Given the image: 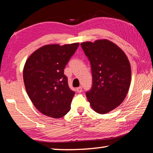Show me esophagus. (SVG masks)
<instances>
[{
	"instance_id": "1",
	"label": "esophagus",
	"mask_w": 153,
	"mask_h": 153,
	"mask_svg": "<svg viewBox=\"0 0 153 153\" xmlns=\"http://www.w3.org/2000/svg\"><path fill=\"white\" fill-rule=\"evenodd\" d=\"M76 90H77V92H78V93L82 92V88L81 86H79V87H78V88H76Z\"/></svg>"
}]
</instances>
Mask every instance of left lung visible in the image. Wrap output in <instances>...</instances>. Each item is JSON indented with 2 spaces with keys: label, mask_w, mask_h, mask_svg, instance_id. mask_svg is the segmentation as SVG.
I'll use <instances>...</instances> for the list:
<instances>
[{
  "label": "left lung",
  "mask_w": 153,
  "mask_h": 153,
  "mask_svg": "<svg viewBox=\"0 0 153 153\" xmlns=\"http://www.w3.org/2000/svg\"><path fill=\"white\" fill-rule=\"evenodd\" d=\"M91 65L92 87L86 92L92 109L99 114L110 112L125 99L131 78V66L125 53L110 40L81 44Z\"/></svg>",
  "instance_id": "1"
}]
</instances>
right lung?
Returning a JSON list of instances; mask_svg holds the SVG:
<instances>
[{"label": "right lung", "mask_w": 153, "mask_h": 153, "mask_svg": "<svg viewBox=\"0 0 153 153\" xmlns=\"http://www.w3.org/2000/svg\"><path fill=\"white\" fill-rule=\"evenodd\" d=\"M78 46V42L45 45L25 62V90L35 107L45 115L59 119L70 110L75 92L69 88L64 69Z\"/></svg>", "instance_id": "add662e5"}]
</instances>
